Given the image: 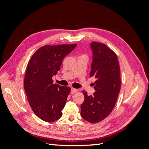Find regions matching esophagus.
<instances>
[{"instance_id": "obj_1", "label": "esophagus", "mask_w": 149, "mask_h": 149, "mask_svg": "<svg viewBox=\"0 0 149 149\" xmlns=\"http://www.w3.org/2000/svg\"><path fill=\"white\" fill-rule=\"evenodd\" d=\"M76 92H77V89H75V88H71V93L72 94H73L74 93H76Z\"/></svg>"}]
</instances>
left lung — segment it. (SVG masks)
Masks as SVG:
<instances>
[{
    "instance_id": "8db88e82",
    "label": "left lung",
    "mask_w": 149,
    "mask_h": 149,
    "mask_svg": "<svg viewBox=\"0 0 149 149\" xmlns=\"http://www.w3.org/2000/svg\"><path fill=\"white\" fill-rule=\"evenodd\" d=\"M93 61L90 76H94L95 92L88 96L83 91L84 100L81 105V116L95 124L109 116L116 104L120 89V67L116 54L106 45L91 43Z\"/></svg>"
}]
</instances>
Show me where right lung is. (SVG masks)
<instances>
[{
    "mask_svg": "<svg viewBox=\"0 0 149 149\" xmlns=\"http://www.w3.org/2000/svg\"><path fill=\"white\" fill-rule=\"evenodd\" d=\"M76 45L43 46L28 63L24 78L25 93L35 114L44 121L52 123L62 116L71 88L53 84L52 77Z\"/></svg>",
    "mask_w": 149,
    "mask_h": 149,
    "instance_id": "right-lung-1",
    "label": "right lung"
}]
</instances>
